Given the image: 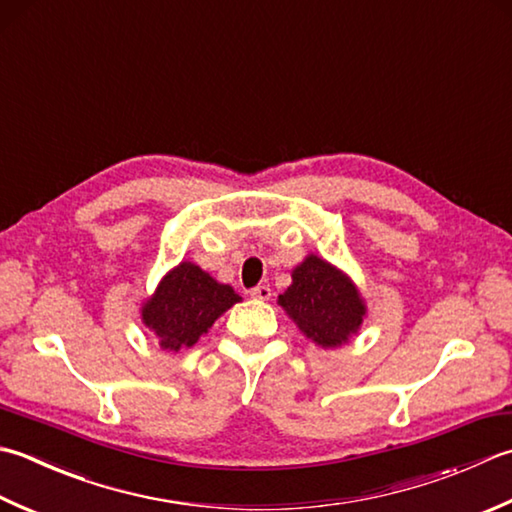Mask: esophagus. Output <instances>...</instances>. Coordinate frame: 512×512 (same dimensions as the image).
Segmentation results:
<instances>
[{
    "instance_id": "1",
    "label": "esophagus",
    "mask_w": 512,
    "mask_h": 512,
    "mask_svg": "<svg viewBox=\"0 0 512 512\" xmlns=\"http://www.w3.org/2000/svg\"><path fill=\"white\" fill-rule=\"evenodd\" d=\"M270 295H273V293H270V288L264 286V284H259V286H255L253 290H250V297L259 299V302H268Z\"/></svg>"
}]
</instances>
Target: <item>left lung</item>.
I'll list each match as a JSON object with an SVG mask.
<instances>
[{"mask_svg":"<svg viewBox=\"0 0 512 512\" xmlns=\"http://www.w3.org/2000/svg\"><path fill=\"white\" fill-rule=\"evenodd\" d=\"M277 304L322 348L346 344L366 317V304L350 277L317 255H308L293 270V284Z\"/></svg>","mask_w":512,"mask_h":512,"instance_id":"8db88e82","label":"left lung"}]
</instances>
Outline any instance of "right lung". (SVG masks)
<instances>
[{
  "label": "right lung",
  "instance_id": "1",
  "mask_svg": "<svg viewBox=\"0 0 512 512\" xmlns=\"http://www.w3.org/2000/svg\"><path fill=\"white\" fill-rule=\"evenodd\" d=\"M233 286L219 284L190 262L175 266L142 306V322L153 330L164 350L190 348L215 324L219 315L239 302Z\"/></svg>",
  "mask_w": 512,
  "mask_h": 512
}]
</instances>
